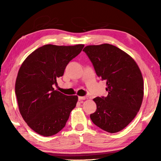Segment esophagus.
<instances>
[{
  "instance_id": "obj_1",
  "label": "esophagus",
  "mask_w": 161,
  "mask_h": 161,
  "mask_svg": "<svg viewBox=\"0 0 161 161\" xmlns=\"http://www.w3.org/2000/svg\"><path fill=\"white\" fill-rule=\"evenodd\" d=\"M78 99H79V101L84 100V99H86V97H78Z\"/></svg>"
}]
</instances>
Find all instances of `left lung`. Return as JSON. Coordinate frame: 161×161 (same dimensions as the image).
<instances>
[{
  "label": "left lung",
  "instance_id": "1",
  "mask_svg": "<svg viewBox=\"0 0 161 161\" xmlns=\"http://www.w3.org/2000/svg\"><path fill=\"white\" fill-rule=\"evenodd\" d=\"M83 51L89 57L97 76L107 81L108 95L93 99L97 110L90 118L108 133L126 127L139 111L143 98V80L131 57L110 44L88 45Z\"/></svg>",
  "mask_w": 161,
  "mask_h": 161
}]
</instances>
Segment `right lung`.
Listing matches in <instances>:
<instances>
[{
	"instance_id": "1",
	"label": "right lung",
	"mask_w": 161,
	"mask_h": 161,
	"mask_svg": "<svg viewBox=\"0 0 161 161\" xmlns=\"http://www.w3.org/2000/svg\"><path fill=\"white\" fill-rule=\"evenodd\" d=\"M74 46L45 45L28 56L18 71L15 94L20 113L28 126L38 134L51 136L65 126L76 107L77 96L54 90L68 63L82 50Z\"/></svg>"
}]
</instances>
